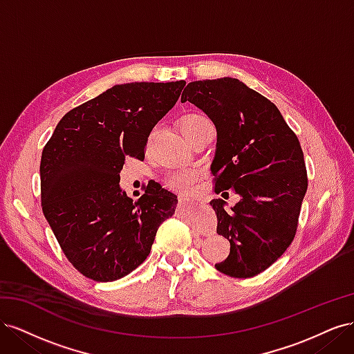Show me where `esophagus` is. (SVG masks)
<instances>
[{"instance_id":"34e87169","label":"esophagus","mask_w":354,"mask_h":354,"mask_svg":"<svg viewBox=\"0 0 354 354\" xmlns=\"http://www.w3.org/2000/svg\"><path fill=\"white\" fill-rule=\"evenodd\" d=\"M186 202H187V198L178 196V203H180V205H186Z\"/></svg>"}]
</instances>
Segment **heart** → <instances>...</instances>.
I'll return each mask as SVG.
<instances>
[{"mask_svg": "<svg viewBox=\"0 0 354 354\" xmlns=\"http://www.w3.org/2000/svg\"><path fill=\"white\" fill-rule=\"evenodd\" d=\"M207 124H211L208 121V118L198 113H190L181 120L180 125H181V131H183V134L189 138L195 131H198L201 127ZM194 180H195V174L192 173V171L181 169V171H177V173L171 174L167 180V183L169 187H173L176 190H187L190 189L192 183H194Z\"/></svg>", "mask_w": 354, "mask_h": 354, "instance_id": "obj_1", "label": "heart"}]
</instances>
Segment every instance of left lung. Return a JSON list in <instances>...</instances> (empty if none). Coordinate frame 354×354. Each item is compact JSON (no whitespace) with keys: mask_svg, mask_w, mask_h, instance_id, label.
I'll return each instance as SVG.
<instances>
[{"mask_svg":"<svg viewBox=\"0 0 354 354\" xmlns=\"http://www.w3.org/2000/svg\"><path fill=\"white\" fill-rule=\"evenodd\" d=\"M208 115L217 130L211 164L214 190L241 196L217 214V233L230 242L227 259L216 269L232 277H252L270 267L294 241L307 192V169L298 137L279 109L264 95L234 78L189 82L181 102Z\"/></svg>","mask_w":354,"mask_h":354,"instance_id":"8db88e82","label":"left lung"}]
</instances>
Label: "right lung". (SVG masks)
Returning <instances> with one entry per match:
<instances>
[{"label": "right lung", "mask_w": 354, "mask_h": 354, "mask_svg": "<svg viewBox=\"0 0 354 354\" xmlns=\"http://www.w3.org/2000/svg\"><path fill=\"white\" fill-rule=\"evenodd\" d=\"M185 85H113L63 116L42 149V212L66 259L88 279L112 282L137 269L176 211L177 196L158 183L133 203L120 173L128 156L145 159L149 134Z\"/></svg>", "instance_id": "obj_1"}]
</instances>
